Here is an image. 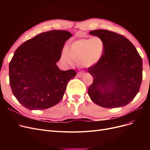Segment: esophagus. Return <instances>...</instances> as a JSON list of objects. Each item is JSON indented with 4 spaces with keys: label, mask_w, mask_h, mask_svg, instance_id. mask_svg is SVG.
<instances>
[{
    "label": "esophagus",
    "mask_w": 150,
    "mask_h": 150,
    "mask_svg": "<svg viewBox=\"0 0 150 150\" xmlns=\"http://www.w3.org/2000/svg\"><path fill=\"white\" fill-rule=\"evenodd\" d=\"M84 74V73L83 71H79V72H78V76L79 77V78H81V77H83V76Z\"/></svg>",
    "instance_id": "esophagus-1"
}]
</instances>
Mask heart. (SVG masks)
<instances>
[{"mask_svg":"<svg viewBox=\"0 0 150 150\" xmlns=\"http://www.w3.org/2000/svg\"><path fill=\"white\" fill-rule=\"evenodd\" d=\"M104 51V43L102 39L94 37L76 40L69 46L68 52L65 51L62 59L72 63V59L84 67L94 66L101 59Z\"/></svg>","mask_w":150,"mask_h":150,"instance_id":"obj_1","label":"heart"}]
</instances>
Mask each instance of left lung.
I'll return each instance as SVG.
<instances>
[{"instance_id": "1", "label": "left lung", "mask_w": 150, "mask_h": 150, "mask_svg": "<svg viewBox=\"0 0 150 150\" xmlns=\"http://www.w3.org/2000/svg\"><path fill=\"white\" fill-rule=\"evenodd\" d=\"M89 34L104 43L101 59L88 68L93 83L88 88L91 100L106 108L125 106L137 96L143 79L142 59L124 35L104 29Z\"/></svg>"}]
</instances>
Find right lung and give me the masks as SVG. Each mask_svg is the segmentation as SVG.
I'll return each mask as SVG.
<instances>
[{
    "label": "right lung",
    "mask_w": 150,
    "mask_h": 150,
    "mask_svg": "<svg viewBox=\"0 0 150 150\" xmlns=\"http://www.w3.org/2000/svg\"><path fill=\"white\" fill-rule=\"evenodd\" d=\"M72 36L66 30L40 33L18 47L9 64V83L13 94L30 110H45L59 103L74 69L62 71L60 59L65 42Z\"/></svg>",
    "instance_id": "1"
}]
</instances>
